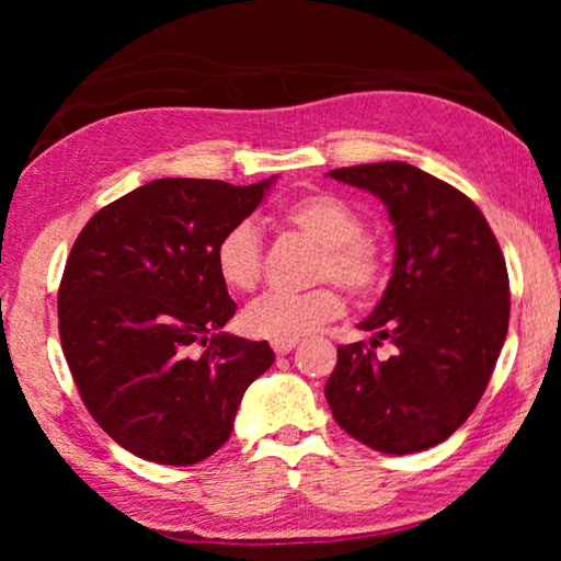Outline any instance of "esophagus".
I'll list each match as a JSON object with an SVG mask.
<instances>
[{
  "mask_svg": "<svg viewBox=\"0 0 561 561\" xmlns=\"http://www.w3.org/2000/svg\"><path fill=\"white\" fill-rule=\"evenodd\" d=\"M272 348L277 356H287L291 348H297V339H284V341H272Z\"/></svg>",
  "mask_w": 561,
  "mask_h": 561,
  "instance_id": "esophagus-1",
  "label": "esophagus"
}]
</instances>
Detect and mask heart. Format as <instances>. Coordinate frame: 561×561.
I'll return each mask as SVG.
<instances>
[{
    "label": "heart",
    "instance_id": "b5f03b06",
    "mask_svg": "<svg viewBox=\"0 0 561 561\" xmlns=\"http://www.w3.org/2000/svg\"><path fill=\"white\" fill-rule=\"evenodd\" d=\"M284 222L319 244L317 282H336L354 299H371L386 282L381 247L364 234V217L339 195L311 193L284 207ZM264 267V242L257 225L240 220L227 227L215 244V270L232 291L257 289ZM344 299L334 284L301 294H264L244 311L252 336L284 341L307 336L341 317Z\"/></svg>",
    "mask_w": 561,
    "mask_h": 561
}]
</instances>
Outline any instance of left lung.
I'll use <instances>...</instances> for the list:
<instances>
[{
  "mask_svg": "<svg viewBox=\"0 0 561 561\" xmlns=\"http://www.w3.org/2000/svg\"><path fill=\"white\" fill-rule=\"evenodd\" d=\"M339 183L388 207L396 234L391 282L364 341L339 346L327 401L351 438L378 453L428 450L460 428L485 393L510 324V279L485 215L460 190L391 160L339 168ZM394 344L376 359L373 346Z\"/></svg>",
  "mask_w": 561,
  "mask_h": 561,
  "instance_id": "obj_1",
  "label": "left lung"
}]
</instances>
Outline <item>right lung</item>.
<instances>
[{"mask_svg":"<svg viewBox=\"0 0 561 561\" xmlns=\"http://www.w3.org/2000/svg\"><path fill=\"white\" fill-rule=\"evenodd\" d=\"M163 178L91 217L59 287L64 356L103 431L158 465H195L230 438L242 396L274 364L267 341L225 334L237 304L215 244L272 180Z\"/></svg>","mask_w":561,"mask_h":561,"instance_id":"add662e5","label":"right lung"}]
</instances>
